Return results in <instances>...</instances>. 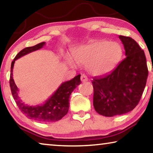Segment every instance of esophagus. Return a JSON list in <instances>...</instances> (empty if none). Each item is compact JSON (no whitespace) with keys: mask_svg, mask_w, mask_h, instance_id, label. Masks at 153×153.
<instances>
[{"mask_svg":"<svg viewBox=\"0 0 153 153\" xmlns=\"http://www.w3.org/2000/svg\"><path fill=\"white\" fill-rule=\"evenodd\" d=\"M81 81L82 82H85L88 81V77L86 76V75H84V74L82 75V76H81Z\"/></svg>","mask_w":153,"mask_h":153,"instance_id":"obj_1","label":"esophagus"}]
</instances>
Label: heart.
Returning <instances> with one entry per match:
<instances>
[{
	"mask_svg": "<svg viewBox=\"0 0 153 153\" xmlns=\"http://www.w3.org/2000/svg\"><path fill=\"white\" fill-rule=\"evenodd\" d=\"M122 54L120 44L104 40L93 41L72 51L74 61L82 65H88V71L94 76H104L113 70ZM66 61L70 65H74L69 58L67 57Z\"/></svg>",
	"mask_w": 153,
	"mask_h": 153,
	"instance_id": "obj_1",
	"label": "heart"
}]
</instances>
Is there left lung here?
Instances as JSON below:
<instances>
[{"label":"left lung","mask_w":153,"mask_h":153,"mask_svg":"<svg viewBox=\"0 0 153 153\" xmlns=\"http://www.w3.org/2000/svg\"><path fill=\"white\" fill-rule=\"evenodd\" d=\"M119 38L126 57L111 73L92 82L94 109L105 117L132 111L140 100L149 74L144 52L138 44L128 36Z\"/></svg>","instance_id":"1"}]
</instances>
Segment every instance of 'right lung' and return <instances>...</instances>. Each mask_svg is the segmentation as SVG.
Returning <instances> with one entry per match:
<instances>
[{"label": "right lung", "mask_w": 153, "mask_h": 153, "mask_svg": "<svg viewBox=\"0 0 153 153\" xmlns=\"http://www.w3.org/2000/svg\"><path fill=\"white\" fill-rule=\"evenodd\" d=\"M45 44L46 42H43L31 47H26L17 54L11 63L9 84L13 97L17 105L22 113L27 118L40 122H55L63 118L68 112L69 108V98L71 92L81 83L80 75H77L71 80L62 83L58 89L44 104L36 106L27 105L22 102L18 96L19 90L13 78V69L15 61L28 53L42 48Z\"/></svg>", "instance_id": "add662e5"}]
</instances>
